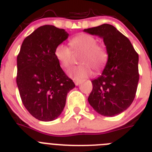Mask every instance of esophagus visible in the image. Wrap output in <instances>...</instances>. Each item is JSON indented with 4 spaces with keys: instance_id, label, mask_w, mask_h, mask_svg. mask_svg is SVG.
<instances>
[{
    "instance_id": "1",
    "label": "esophagus",
    "mask_w": 152,
    "mask_h": 152,
    "mask_svg": "<svg viewBox=\"0 0 152 152\" xmlns=\"http://www.w3.org/2000/svg\"><path fill=\"white\" fill-rule=\"evenodd\" d=\"M75 85L77 86L80 84V80H75Z\"/></svg>"
}]
</instances>
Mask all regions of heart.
<instances>
[{"instance_id": "b5f03b06", "label": "heart", "mask_w": 152, "mask_h": 152, "mask_svg": "<svg viewBox=\"0 0 152 152\" xmlns=\"http://www.w3.org/2000/svg\"><path fill=\"white\" fill-rule=\"evenodd\" d=\"M69 45L73 51H82L80 56L81 64L72 67L68 75L75 80H81L91 76L94 72H101L107 65L109 54L104 45L97 43L94 36L88 33H79L72 37ZM55 57L64 68H68L72 63V52L70 47L64 44H58L55 49Z\"/></svg>"}]
</instances>
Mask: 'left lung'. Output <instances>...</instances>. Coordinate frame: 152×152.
<instances>
[{
  "mask_svg": "<svg viewBox=\"0 0 152 152\" xmlns=\"http://www.w3.org/2000/svg\"><path fill=\"white\" fill-rule=\"evenodd\" d=\"M84 31L101 37L109 54L102 75L91 80L88 102L102 116H116L135 99L139 79V55L129 39L112 25L104 23Z\"/></svg>",
  "mask_w": 152,
  "mask_h": 152,
  "instance_id": "8db88e82",
  "label": "left lung"
}]
</instances>
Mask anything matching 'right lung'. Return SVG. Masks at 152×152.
I'll return each mask as SVG.
<instances>
[{"label": "right lung", "instance_id": "right-lung-1", "mask_svg": "<svg viewBox=\"0 0 152 152\" xmlns=\"http://www.w3.org/2000/svg\"><path fill=\"white\" fill-rule=\"evenodd\" d=\"M68 36L64 29L42 26L25 38L17 56V84L23 104L41 121L60 116L68 93L75 87L54 54Z\"/></svg>", "mask_w": 152, "mask_h": 152}]
</instances>
